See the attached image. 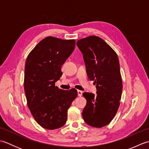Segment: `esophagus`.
I'll return each mask as SVG.
<instances>
[{"label": "esophagus", "instance_id": "esophagus-1", "mask_svg": "<svg viewBox=\"0 0 149 149\" xmlns=\"http://www.w3.org/2000/svg\"><path fill=\"white\" fill-rule=\"evenodd\" d=\"M77 94H78L79 97H81L82 94H83V91L81 90H77Z\"/></svg>", "mask_w": 149, "mask_h": 149}]
</instances>
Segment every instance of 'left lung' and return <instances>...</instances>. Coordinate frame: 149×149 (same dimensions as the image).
Returning <instances> with one entry per match:
<instances>
[{
  "mask_svg": "<svg viewBox=\"0 0 149 149\" xmlns=\"http://www.w3.org/2000/svg\"><path fill=\"white\" fill-rule=\"evenodd\" d=\"M86 74L96 85L97 93L84 92L86 105L83 117L88 125L100 128L111 122L120 106L122 80L116 53L100 38L90 36L79 40Z\"/></svg>",
  "mask_w": 149,
  "mask_h": 149,
  "instance_id": "left-lung-1",
  "label": "left lung"
}]
</instances>
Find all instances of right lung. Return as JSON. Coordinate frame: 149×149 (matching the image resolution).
<instances>
[{
    "instance_id": "right-lung-1",
    "label": "right lung",
    "mask_w": 149,
    "mask_h": 149,
    "mask_svg": "<svg viewBox=\"0 0 149 149\" xmlns=\"http://www.w3.org/2000/svg\"><path fill=\"white\" fill-rule=\"evenodd\" d=\"M75 40L52 36L43 39L28 55L24 75L27 106L42 127L54 130L63 127L68 109L77 96L74 88L61 90L55 86L63 73L61 66L74 51Z\"/></svg>"
}]
</instances>
